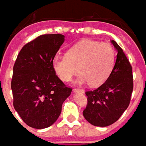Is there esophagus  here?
Instances as JSON below:
<instances>
[{"label": "esophagus", "mask_w": 146, "mask_h": 146, "mask_svg": "<svg viewBox=\"0 0 146 146\" xmlns=\"http://www.w3.org/2000/svg\"><path fill=\"white\" fill-rule=\"evenodd\" d=\"M73 91L75 92V93H83L84 90H81V89H73Z\"/></svg>", "instance_id": "esophagus-1"}]
</instances>
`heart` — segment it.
<instances>
[{
	"label": "heart",
	"instance_id": "heart-1",
	"mask_svg": "<svg viewBox=\"0 0 146 146\" xmlns=\"http://www.w3.org/2000/svg\"><path fill=\"white\" fill-rule=\"evenodd\" d=\"M115 59V53L111 45L86 39L69 48L65 56H56L52 64L62 81H71L78 71V84L89 82L96 86L108 78L114 68Z\"/></svg>",
	"mask_w": 146,
	"mask_h": 146
}]
</instances>
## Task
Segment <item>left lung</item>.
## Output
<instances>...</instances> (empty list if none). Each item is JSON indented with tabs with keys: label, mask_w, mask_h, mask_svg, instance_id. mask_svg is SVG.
Masks as SVG:
<instances>
[{
	"label": "left lung",
	"mask_w": 146,
	"mask_h": 146,
	"mask_svg": "<svg viewBox=\"0 0 146 146\" xmlns=\"http://www.w3.org/2000/svg\"><path fill=\"white\" fill-rule=\"evenodd\" d=\"M111 42L117 51L112 71L101 86L86 92L88 102L82 114L97 127L116 122L129 106L133 91L132 67L119 45L113 40Z\"/></svg>",
	"instance_id": "8db88e82"
}]
</instances>
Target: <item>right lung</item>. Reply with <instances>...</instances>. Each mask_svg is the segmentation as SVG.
Returning a JSON list of instances; mask_svg holds the SVG:
<instances>
[{"instance_id":"obj_1","label":"right lung","mask_w":146,"mask_h":146,"mask_svg":"<svg viewBox=\"0 0 146 146\" xmlns=\"http://www.w3.org/2000/svg\"><path fill=\"white\" fill-rule=\"evenodd\" d=\"M64 42L60 34L40 35L26 44L16 58L11 82L13 105L31 127L53 124L71 95L72 89L58 78L52 64Z\"/></svg>"}]
</instances>
